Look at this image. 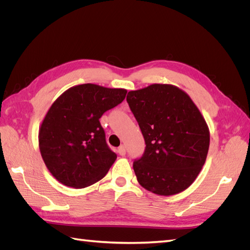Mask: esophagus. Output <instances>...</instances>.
<instances>
[{"mask_svg": "<svg viewBox=\"0 0 250 250\" xmlns=\"http://www.w3.org/2000/svg\"><path fill=\"white\" fill-rule=\"evenodd\" d=\"M118 152H119V154H120V155L124 156V155L126 154V148H125V146H124V145L120 146V147H119V149H118Z\"/></svg>", "mask_w": 250, "mask_h": 250, "instance_id": "obj_1", "label": "esophagus"}]
</instances>
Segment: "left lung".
<instances>
[{
  "label": "left lung",
  "mask_w": 250,
  "mask_h": 250,
  "mask_svg": "<svg viewBox=\"0 0 250 250\" xmlns=\"http://www.w3.org/2000/svg\"><path fill=\"white\" fill-rule=\"evenodd\" d=\"M145 140V151L133 162L139 184L157 195L185 191L207 160L209 131L206 120L183 89L151 84L127 95Z\"/></svg>",
  "instance_id": "left-lung-1"
}]
</instances>
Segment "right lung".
<instances>
[{
	"label": "right lung",
	"mask_w": 250,
	"mask_h": 250,
	"mask_svg": "<svg viewBox=\"0 0 250 250\" xmlns=\"http://www.w3.org/2000/svg\"><path fill=\"white\" fill-rule=\"evenodd\" d=\"M124 88L73 86L51 105L40 127L42 160L59 183L82 188L102 179L115 163L99 119L125 99Z\"/></svg>",
	"instance_id": "add662e5"
}]
</instances>
